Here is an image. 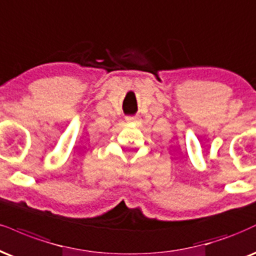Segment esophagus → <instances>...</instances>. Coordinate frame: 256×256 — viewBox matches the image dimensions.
Instances as JSON below:
<instances>
[{"instance_id": "1", "label": "esophagus", "mask_w": 256, "mask_h": 256, "mask_svg": "<svg viewBox=\"0 0 256 256\" xmlns=\"http://www.w3.org/2000/svg\"><path fill=\"white\" fill-rule=\"evenodd\" d=\"M140 120V116H126V122H136Z\"/></svg>"}]
</instances>
